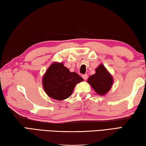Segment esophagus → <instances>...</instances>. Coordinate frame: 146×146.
<instances>
[{
	"label": "esophagus",
	"instance_id": "34e87169",
	"mask_svg": "<svg viewBox=\"0 0 146 146\" xmlns=\"http://www.w3.org/2000/svg\"><path fill=\"white\" fill-rule=\"evenodd\" d=\"M82 78L84 79V80H86V79H88V76L87 74H84V75L82 76Z\"/></svg>",
	"mask_w": 146,
	"mask_h": 146
}]
</instances>
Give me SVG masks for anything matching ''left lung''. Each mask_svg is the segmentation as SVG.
<instances>
[{
	"instance_id": "1",
	"label": "left lung",
	"mask_w": 146,
	"mask_h": 146,
	"mask_svg": "<svg viewBox=\"0 0 146 146\" xmlns=\"http://www.w3.org/2000/svg\"><path fill=\"white\" fill-rule=\"evenodd\" d=\"M87 82L98 95L104 96L111 90L114 79L105 66L100 64L95 68V74L90 76Z\"/></svg>"
}]
</instances>
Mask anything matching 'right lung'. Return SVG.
Here are the masks:
<instances>
[{
  "mask_svg": "<svg viewBox=\"0 0 146 146\" xmlns=\"http://www.w3.org/2000/svg\"><path fill=\"white\" fill-rule=\"evenodd\" d=\"M83 81L76 72H71L63 62H53L42 77V86L48 97L62 101L72 95L76 85Z\"/></svg>",
  "mask_w": 146,
  "mask_h": 146,
  "instance_id": "1",
  "label": "right lung"
}]
</instances>
